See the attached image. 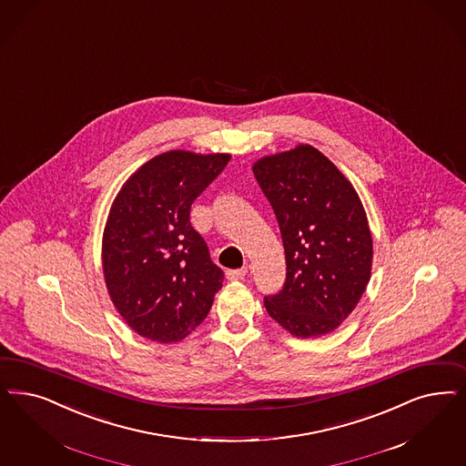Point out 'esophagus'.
Segmentation results:
<instances>
[{
    "mask_svg": "<svg viewBox=\"0 0 466 466\" xmlns=\"http://www.w3.org/2000/svg\"><path fill=\"white\" fill-rule=\"evenodd\" d=\"M246 273H248V268H236V270H227L225 275L228 280H241Z\"/></svg>",
    "mask_w": 466,
    "mask_h": 466,
    "instance_id": "1",
    "label": "esophagus"
}]
</instances>
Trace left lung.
<instances>
[{
	"label": "left lung",
	"mask_w": 466,
	"mask_h": 466,
	"mask_svg": "<svg viewBox=\"0 0 466 466\" xmlns=\"http://www.w3.org/2000/svg\"><path fill=\"white\" fill-rule=\"evenodd\" d=\"M272 205L286 251V282L265 308L296 338L338 329L367 289L371 236L351 182L313 146L265 157L253 167Z\"/></svg>",
	"instance_id": "obj_1"
}]
</instances>
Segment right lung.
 I'll return each instance as SVG.
<instances>
[{
    "label": "right lung",
    "instance_id": "add662e5",
    "mask_svg": "<svg viewBox=\"0 0 466 466\" xmlns=\"http://www.w3.org/2000/svg\"><path fill=\"white\" fill-rule=\"evenodd\" d=\"M230 155L168 151L145 163L113 201L103 272L113 305L139 336L177 342L207 319L224 272L191 225V205Z\"/></svg>",
    "mask_w": 466,
    "mask_h": 466
}]
</instances>
